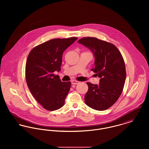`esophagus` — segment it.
Masks as SVG:
<instances>
[{
	"mask_svg": "<svg viewBox=\"0 0 149 149\" xmlns=\"http://www.w3.org/2000/svg\"><path fill=\"white\" fill-rule=\"evenodd\" d=\"M71 83L72 84H74V85H76V84H78L80 82L77 81V80H73L71 81Z\"/></svg>",
	"mask_w": 149,
	"mask_h": 149,
	"instance_id": "esophagus-1",
	"label": "esophagus"
}]
</instances>
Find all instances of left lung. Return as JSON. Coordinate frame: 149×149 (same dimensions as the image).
<instances>
[{
	"label": "left lung",
	"instance_id": "left-lung-1",
	"mask_svg": "<svg viewBox=\"0 0 149 149\" xmlns=\"http://www.w3.org/2000/svg\"><path fill=\"white\" fill-rule=\"evenodd\" d=\"M78 42L88 47L95 57L91 69L100 78L99 84L86 83L85 104L98 111L107 109L120 97L126 77L125 64L118 49L113 44L95 37H84Z\"/></svg>",
	"mask_w": 149,
	"mask_h": 149
}]
</instances>
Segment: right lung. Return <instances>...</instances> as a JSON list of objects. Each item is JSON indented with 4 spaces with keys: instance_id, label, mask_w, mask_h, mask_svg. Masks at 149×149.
I'll return each instance as SVG.
<instances>
[{
    "instance_id": "obj_1",
    "label": "right lung",
    "mask_w": 149,
    "mask_h": 149,
    "mask_svg": "<svg viewBox=\"0 0 149 149\" xmlns=\"http://www.w3.org/2000/svg\"><path fill=\"white\" fill-rule=\"evenodd\" d=\"M76 37L53 39L34 47L30 52L26 64V80L36 100L49 111L60 109L65 104L69 92L70 81L62 82L58 76L64 51Z\"/></svg>"
}]
</instances>
